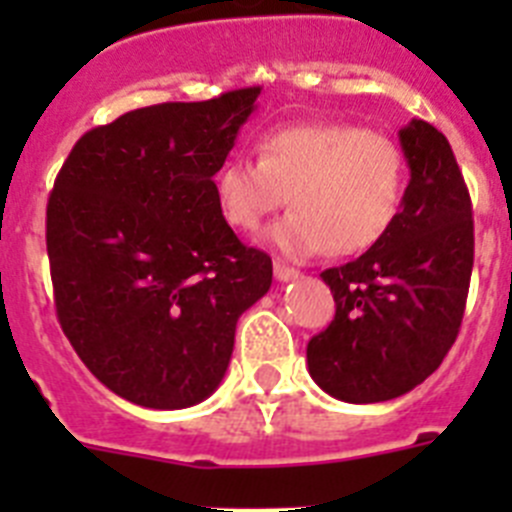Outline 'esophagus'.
Returning a JSON list of instances; mask_svg holds the SVG:
<instances>
[{
  "mask_svg": "<svg viewBox=\"0 0 512 512\" xmlns=\"http://www.w3.org/2000/svg\"><path fill=\"white\" fill-rule=\"evenodd\" d=\"M274 277H277L279 282H289V279L300 277V271L292 269V266H287V264H282V261H274Z\"/></svg>",
  "mask_w": 512,
  "mask_h": 512,
  "instance_id": "obj_1",
  "label": "esophagus"
}]
</instances>
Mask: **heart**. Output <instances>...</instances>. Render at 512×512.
<instances>
[{
    "label": "heart",
    "instance_id": "1",
    "mask_svg": "<svg viewBox=\"0 0 512 512\" xmlns=\"http://www.w3.org/2000/svg\"><path fill=\"white\" fill-rule=\"evenodd\" d=\"M405 187L402 148L390 135L351 122L271 130L259 143V161L228 158L215 179L225 223L243 233L261 230L289 194L292 212L269 233L289 259L374 248L395 225Z\"/></svg>",
    "mask_w": 512,
    "mask_h": 512
}]
</instances>
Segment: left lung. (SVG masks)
<instances>
[{"mask_svg":"<svg viewBox=\"0 0 512 512\" xmlns=\"http://www.w3.org/2000/svg\"><path fill=\"white\" fill-rule=\"evenodd\" d=\"M410 166L402 210L382 241L320 277L336 318L307 343L310 377L346 402H384L418 387L459 336L474 264L469 189L441 130H400Z\"/></svg>","mask_w":512,"mask_h":512,"instance_id":"left-lung-1","label":"left lung"}]
</instances>
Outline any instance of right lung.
<instances>
[{"label":"right lung","mask_w":512,"mask_h":512,"mask_svg":"<svg viewBox=\"0 0 512 512\" xmlns=\"http://www.w3.org/2000/svg\"><path fill=\"white\" fill-rule=\"evenodd\" d=\"M261 87L125 112L76 140L45 210L63 333L99 382L153 410L217 390L235 323L271 287L238 241L215 174Z\"/></svg>","instance_id":"obj_1"}]
</instances>
